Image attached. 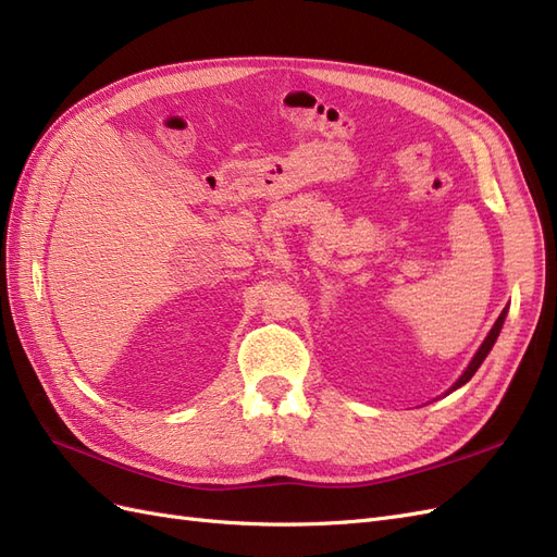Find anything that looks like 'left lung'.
Masks as SVG:
<instances>
[{
	"mask_svg": "<svg viewBox=\"0 0 557 557\" xmlns=\"http://www.w3.org/2000/svg\"><path fill=\"white\" fill-rule=\"evenodd\" d=\"M504 318H507V309H504L502 313H499V318L495 320V325H493V330H491V334H487L485 336V342L481 344V348H479V352H476V356H474V360H471L469 362V367L465 369V374L458 379V381H455V385L450 387V391H455V387H460V385H465L471 376H474L476 374V369L481 367V362L485 360V356H487V352H491V348L495 346V339H497V336H499V330H502V325H504Z\"/></svg>",
	"mask_w": 557,
	"mask_h": 557,
	"instance_id": "obj_1",
	"label": "left lung"
}]
</instances>
